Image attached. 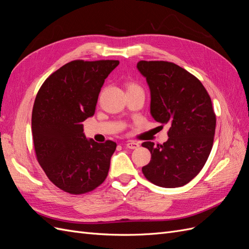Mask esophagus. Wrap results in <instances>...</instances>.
<instances>
[{"mask_svg": "<svg viewBox=\"0 0 249 249\" xmlns=\"http://www.w3.org/2000/svg\"><path fill=\"white\" fill-rule=\"evenodd\" d=\"M125 146L129 149H136L139 147V143L136 141H129L125 143Z\"/></svg>", "mask_w": 249, "mask_h": 249, "instance_id": "esophagus-1", "label": "esophagus"}]
</instances>
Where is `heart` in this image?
Instances as JSON below:
<instances>
[{
    "label": "heart",
    "mask_w": 249,
    "mask_h": 249,
    "mask_svg": "<svg viewBox=\"0 0 249 249\" xmlns=\"http://www.w3.org/2000/svg\"><path fill=\"white\" fill-rule=\"evenodd\" d=\"M125 87H126V91L131 92V91H137V90H142L141 86L136 83L135 81H127L125 83Z\"/></svg>",
    "instance_id": "obj_1"
}]
</instances>
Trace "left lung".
<instances>
[{"instance_id": "1", "label": "left lung", "mask_w": 249, "mask_h": 249, "mask_svg": "<svg viewBox=\"0 0 249 249\" xmlns=\"http://www.w3.org/2000/svg\"><path fill=\"white\" fill-rule=\"evenodd\" d=\"M137 69L150 89V114L162 126H169V138L163 144L142 143L152 155L142 172L157 186L182 187L198 175L212 150L216 127L212 101L201 82L175 63L141 60Z\"/></svg>"}]
</instances>
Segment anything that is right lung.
Segmentation results:
<instances>
[{
	"label": "right lung",
	"mask_w": 249,
	"mask_h": 249,
	"mask_svg": "<svg viewBox=\"0 0 249 249\" xmlns=\"http://www.w3.org/2000/svg\"><path fill=\"white\" fill-rule=\"evenodd\" d=\"M118 60H73L53 72L32 111L36 159L51 182L73 195L94 190L108 176L116 143L87 140L82 123L92 116L101 88Z\"/></svg>",
	"instance_id": "obj_1"
}]
</instances>
